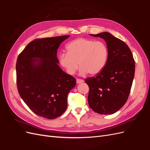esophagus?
<instances>
[{
  "instance_id": "esophagus-1",
  "label": "esophagus",
  "mask_w": 150,
  "mask_h": 150,
  "mask_svg": "<svg viewBox=\"0 0 150 150\" xmlns=\"http://www.w3.org/2000/svg\"><path fill=\"white\" fill-rule=\"evenodd\" d=\"M84 82V81L83 79H76V83L79 84V83H83Z\"/></svg>"
}]
</instances>
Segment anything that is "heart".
I'll list each match as a JSON object with an SVG mask.
<instances>
[{"label": "heart", "mask_w": 150, "mask_h": 150, "mask_svg": "<svg viewBox=\"0 0 150 150\" xmlns=\"http://www.w3.org/2000/svg\"><path fill=\"white\" fill-rule=\"evenodd\" d=\"M66 50L67 53L61 54L59 59L69 74H74L79 65L81 75H97L106 64L108 49L101 40L78 38L68 44Z\"/></svg>", "instance_id": "obj_1"}]
</instances>
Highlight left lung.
Segmentation results:
<instances>
[{"label":"left lung","instance_id":"left-lung-1","mask_svg":"<svg viewBox=\"0 0 150 150\" xmlns=\"http://www.w3.org/2000/svg\"><path fill=\"white\" fill-rule=\"evenodd\" d=\"M106 42L108 57L100 73L85 79L89 88V107L101 115H112L125 105L132 86L135 62L125 42L107 32L90 34Z\"/></svg>","mask_w":150,"mask_h":150}]
</instances>
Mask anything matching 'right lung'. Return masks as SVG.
Here are the masks:
<instances>
[{"mask_svg": "<svg viewBox=\"0 0 150 150\" xmlns=\"http://www.w3.org/2000/svg\"><path fill=\"white\" fill-rule=\"evenodd\" d=\"M69 36L35 39L17 59L20 96L35 114L47 119L56 118L66 111L67 94L76 83L57 64V50Z\"/></svg>", "mask_w": 150, "mask_h": 150, "instance_id": "add662e5", "label": "right lung"}]
</instances>
